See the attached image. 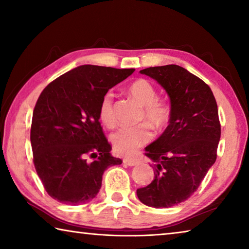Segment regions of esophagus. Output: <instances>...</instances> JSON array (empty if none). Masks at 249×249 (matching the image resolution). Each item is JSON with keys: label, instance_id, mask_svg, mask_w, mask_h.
I'll use <instances>...</instances> for the list:
<instances>
[{"label": "esophagus", "instance_id": "34e87169", "mask_svg": "<svg viewBox=\"0 0 249 249\" xmlns=\"http://www.w3.org/2000/svg\"><path fill=\"white\" fill-rule=\"evenodd\" d=\"M123 162L125 163V165L130 166V167L137 166L138 163H140V161H138L137 159H132V158H125V159L123 160Z\"/></svg>", "mask_w": 249, "mask_h": 249}]
</instances>
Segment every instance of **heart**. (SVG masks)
Wrapping results in <instances>:
<instances>
[{
	"instance_id": "obj_1",
	"label": "heart",
	"mask_w": 249,
	"mask_h": 249,
	"mask_svg": "<svg viewBox=\"0 0 249 249\" xmlns=\"http://www.w3.org/2000/svg\"><path fill=\"white\" fill-rule=\"evenodd\" d=\"M129 94L144 107V117L147 123L156 129H161L170 121V107L166 102L158 100L156 88L145 79H138L130 83ZM99 117L102 123L112 127L115 124L113 112V96L105 94L100 102ZM148 124H141L133 127H121L111 135V142L115 151L122 156L133 155L138 148L153 140L154 134Z\"/></svg>"
}]
</instances>
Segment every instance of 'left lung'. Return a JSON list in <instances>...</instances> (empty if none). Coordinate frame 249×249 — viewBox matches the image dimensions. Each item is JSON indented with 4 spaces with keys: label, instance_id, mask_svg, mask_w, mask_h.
I'll return each mask as SVG.
<instances>
[{
    "label": "left lung",
    "instance_id": "8db88e82",
    "mask_svg": "<svg viewBox=\"0 0 249 249\" xmlns=\"http://www.w3.org/2000/svg\"><path fill=\"white\" fill-rule=\"evenodd\" d=\"M140 72L166 90L171 115L165 132L145 148L155 177L137 189V196L151 208H170L189 199L215 162L221 137L217 104L208 84L182 67H149Z\"/></svg>",
    "mask_w": 249,
    "mask_h": 249
}]
</instances>
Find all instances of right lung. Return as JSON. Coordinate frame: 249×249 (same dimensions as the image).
Here are the masks:
<instances>
[{"mask_svg":"<svg viewBox=\"0 0 249 249\" xmlns=\"http://www.w3.org/2000/svg\"><path fill=\"white\" fill-rule=\"evenodd\" d=\"M134 71L79 66L40 93L32 120L33 161L53 199L71 205L88 203L99 193L105 169L122 163L109 154L99 107L107 91Z\"/></svg>","mask_w":249,"mask_h":249,"instance_id":"add662e5","label":"right lung"}]
</instances>
